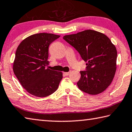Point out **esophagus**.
<instances>
[{"mask_svg":"<svg viewBox=\"0 0 132 132\" xmlns=\"http://www.w3.org/2000/svg\"><path fill=\"white\" fill-rule=\"evenodd\" d=\"M70 73V72H64L63 74L64 76H68V75H69V74Z\"/></svg>","mask_w":132,"mask_h":132,"instance_id":"34e87169","label":"esophagus"}]
</instances>
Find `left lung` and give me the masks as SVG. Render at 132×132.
<instances>
[{"mask_svg":"<svg viewBox=\"0 0 132 132\" xmlns=\"http://www.w3.org/2000/svg\"><path fill=\"white\" fill-rule=\"evenodd\" d=\"M63 39L75 48L85 62L87 70L81 71L79 89L89 95L103 92L111 84L117 69L116 47L106 35L85 30L65 35Z\"/></svg>","mask_w":132,"mask_h":132,"instance_id":"obj_1","label":"left lung"}]
</instances>
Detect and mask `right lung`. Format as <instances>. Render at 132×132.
I'll return each mask as SVG.
<instances>
[{"label":"right lung","mask_w":132,"mask_h":132,"mask_svg":"<svg viewBox=\"0 0 132 132\" xmlns=\"http://www.w3.org/2000/svg\"><path fill=\"white\" fill-rule=\"evenodd\" d=\"M59 37L52 33H37L26 37L18 46L13 71L21 85L30 94L46 97L58 89L63 74L45 69V66L49 62V45Z\"/></svg>","instance_id":"obj_1"}]
</instances>
